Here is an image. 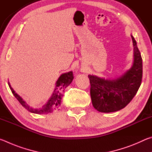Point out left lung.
<instances>
[{
    "instance_id": "obj_1",
    "label": "left lung",
    "mask_w": 152,
    "mask_h": 152,
    "mask_svg": "<svg viewBox=\"0 0 152 152\" xmlns=\"http://www.w3.org/2000/svg\"><path fill=\"white\" fill-rule=\"evenodd\" d=\"M132 38L134 47V62L132 68L124 75L111 80L88 75L92 103L98 111L111 113L123 109L140 88L143 76L142 58L132 35Z\"/></svg>"
}]
</instances>
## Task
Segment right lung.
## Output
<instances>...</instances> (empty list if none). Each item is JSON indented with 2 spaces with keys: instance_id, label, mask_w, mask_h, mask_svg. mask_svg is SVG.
I'll return each instance as SVG.
<instances>
[{
  "instance_id": "obj_1",
  "label": "right lung",
  "mask_w": 152,
  "mask_h": 152,
  "mask_svg": "<svg viewBox=\"0 0 152 152\" xmlns=\"http://www.w3.org/2000/svg\"><path fill=\"white\" fill-rule=\"evenodd\" d=\"M73 79V72L72 71L61 75L60 78H59L58 80L56 82V88L52 96L50 98V99L49 100L47 104H45L43 107V108L39 109H32L29 106H28L26 104V102L24 101H23V99L17 93H15V92L13 91V89L11 88V85L9 84V86L12 93L13 94L15 98L18 100V101L27 110H29L31 113H36V114H43V113H49L52 112L53 110L58 109L61 106V99H62L63 96V92L64 91V89L71 83Z\"/></svg>"
}]
</instances>
